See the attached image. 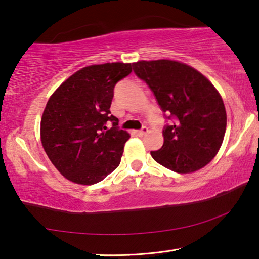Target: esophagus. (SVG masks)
<instances>
[{"mask_svg": "<svg viewBox=\"0 0 259 259\" xmlns=\"http://www.w3.org/2000/svg\"><path fill=\"white\" fill-rule=\"evenodd\" d=\"M147 131H148V129L146 128V126H143L142 129L137 131V135L139 136V137H143L144 135H146V134H147Z\"/></svg>", "mask_w": 259, "mask_h": 259, "instance_id": "34e87169", "label": "esophagus"}]
</instances>
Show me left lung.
I'll list each match as a JSON object with an SVG mask.
<instances>
[{
	"label": "left lung",
	"instance_id": "8db88e82",
	"mask_svg": "<svg viewBox=\"0 0 259 259\" xmlns=\"http://www.w3.org/2000/svg\"><path fill=\"white\" fill-rule=\"evenodd\" d=\"M134 72L150 87L164 117V142L151 155L157 163L178 174L203 168L222 146L226 111L216 88L186 64L160 59L137 61Z\"/></svg>",
	"mask_w": 259,
	"mask_h": 259
}]
</instances>
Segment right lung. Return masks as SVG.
<instances>
[{
    "label": "right lung",
    "instance_id": "1",
    "mask_svg": "<svg viewBox=\"0 0 259 259\" xmlns=\"http://www.w3.org/2000/svg\"><path fill=\"white\" fill-rule=\"evenodd\" d=\"M131 71V64L123 63L87 66L61 83L48 100L41 120L42 146L68 181L93 185L119 166L130 135L119 129L109 107L114 87Z\"/></svg>",
    "mask_w": 259,
    "mask_h": 259
}]
</instances>
